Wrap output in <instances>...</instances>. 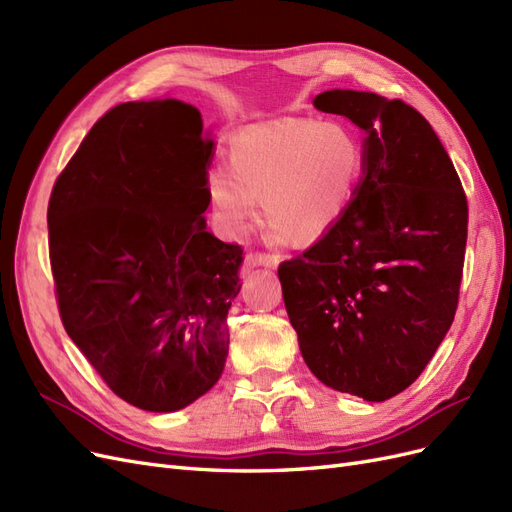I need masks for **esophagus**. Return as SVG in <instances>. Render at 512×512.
Masks as SVG:
<instances>
[{
  "label": "esophagus",
  "mask_w": 512,
  "mask_h": 512,
  "mask_svg": "<svg viewBox=\"0 0 512 512\" xmlns=\"http://www.w3.org/2000/svg\"><path fill=\"white\" fill-rule=\"evenodd\" d=\"M280 265V256L277 254H262V252H252L245 256V267L247 269H254V267H269L275 269Z\"/></svg>",
  "instance_id": "34e87169"
}]
</instances>
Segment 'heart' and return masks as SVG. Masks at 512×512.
I'll return each mask as SVG.
<instances>
[{
  "instance_id": "heart-1",
  "label": "heart",
  "mask_w": 512,
  "mask_h": 512,
  "mask_svg": "<svg viewBox=\"0 0 512 512\" xmlns=\"http://www.w3.org/2000/svg\"><path fill=\"white\" fill-rule=\"evenodd\" d=\"M365 156L344 123L282 119L250 128L230 147L228 170L209 179L226 235H245L265 200L271 241L312 243L344 218L359 192Z\"/></svg>"
}]
</instances>
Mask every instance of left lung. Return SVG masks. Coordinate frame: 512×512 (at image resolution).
I'll return each instance as SVG.
<instances>
[{
  "label": "left lung",
  "mask_w": 512,
  "mask_h": 512,
  "mask_svg": "<svg viewBox=\"0 0 512 512\" xmlns=\"http://www.w3.org/2000/svg\"><path fill=\"white\" fill-rule=\"evenodd\" d=\"M314 106L365 132L363 177L344 218L277 275L312 374L384 401L423 374L451 329L468 200L438 134L410 104L331 89Z\"/></svg>",
  "instance_id": "left-lung-1"
}]
</instances>
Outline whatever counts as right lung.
<instances>
[{
    "instance_id": "obj_1",
    "label": "right lung",
    "mask_w": 512,
    "mask_h": 512,
    "mask_svg": "<svg viewBox=\"0 0 512 512\" xmlns=\"http://www.w3.org/2000/svg\"><path fill=\"white\" fill-rule=\"evenodd\" d=\"M215 143L175 98L111 108L53 185L49 254L66 333L117 397L190 406L220 380L241 245L207 232Z\"/></svg>"
}]
</instances>
